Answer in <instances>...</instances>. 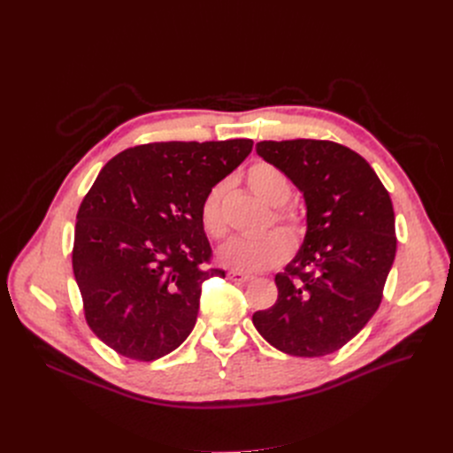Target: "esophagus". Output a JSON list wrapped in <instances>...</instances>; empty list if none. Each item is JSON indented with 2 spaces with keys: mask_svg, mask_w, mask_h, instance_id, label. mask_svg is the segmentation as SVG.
I'll return each mask as SVG.
<instances>
[{
  "mask_svg": "<svg viewBox=\"0 0 453 453\" xmlns=\"http://www.w3.org/2000/svg\"><path fill=\"white\" fill-rule=\"evenodd\" d=\"M227 279L233 280V282H248V280H251V275H246V273H241V272H229Z\"/></svg>",
  "mask_w": 453,
  "mask_h": 453,
  "instance_id": "esophagus-1",
  "label": "esophagus"
}]
</instances>
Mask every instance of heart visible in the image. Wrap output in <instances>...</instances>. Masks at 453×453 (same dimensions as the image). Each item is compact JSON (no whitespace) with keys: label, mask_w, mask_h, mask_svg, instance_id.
I'll return each mask as SVG.
<instances>
[{"label":"heart","mask_w":453,"mask_h":453,"mask_svg":"<svg viewBox=\"0 0 453 453\" xmlns=\"http://www.w3.org/2000/svg\"><path fill=\"white\" fill-rule=\"evenodd\" d=\"M246 183L253 195L275 207L270 226L275 224L283 233L272 231L257 241H229L219 250L217 258L222 266L241 273L273 270L290 258L292 246L299 248L304 242L308 231L306 214L303 209L287 203L292 196V181L279 166L268 161H255L246 171ZM226 193V181L212 185L200 205L202 227L212 239H224L227 234V219L224 212Z\"/></svg>","instance_id":"1"}]
</instances>
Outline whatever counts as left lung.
<instances>
[{
    "mask_svg": "<svg viewBox=\"0 0 453 453\" xmlns=\"http://www.w3.org/2000/svg\"><path fill=\"white\" fill-rule=\"evenodd\" d=\"M257 154L303 193L308 231L275 275L277 301L253 314L270 345L301 358L340 350L384 297L396 253L395 212L371 165L334 141H260Z\"/></svg>",
    "mask_w": 453,
    "mask_h": 453,
    "instance_id": "obj_1",
    "label": "left lung"
}]
</instances>
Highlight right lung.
I'll return each mask as SVG.
<instances>
[{
  "label": "right lung",
  "instance_id": "1",
  "mask_svg": "<svg viewBox=\"0 0 453 453\" xmlns=\"http://www.w3.org/2000/svg\"><path fill=\"white\" fill-rule=\"evenodd\" d=\"M251 139L149 142L111 157L84 196L73 273L93 334L152 362L195 328L212 250L200 222L207 190L239 166Z\"/></svg>",
  "mask_w": 453,
  "mask_h": 453
}]
</instances>
